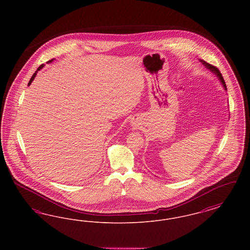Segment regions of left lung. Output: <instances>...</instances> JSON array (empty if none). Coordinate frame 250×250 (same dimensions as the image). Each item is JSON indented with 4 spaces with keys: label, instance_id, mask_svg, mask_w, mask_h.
I'll list each match as a JSON object with an SVG mask.
<instances>
[{
    "label": "left lung",
    "instance_id": "8db88e82",
    "mask_svg": "<svg viewBox=\"0 0 250 250\" xmlns=\"http://www.w3.org/2000/svg\"><path fill=\"white\" fill-rule=\"evenodd\" d=\"M201 62H202V63L208 68V69H210L211 71L214 72V74L218 77V79H219V81L221 82V83L223 84V86H224V88H225V90H227V86L226 83H225V81H224V79H223V77H222V75H221V73H220V71L215 67V66H214V65H212V64H209L208 62H206L205 61H202V60H201Z\"/></svg>",
    "mask_w": 250,
    "mask_h": 250
}]
</instances>
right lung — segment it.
<instances>
[{
	"label": "right lung",
	"mask_w": 250,
	"mask_h": 250,
	"mask_svg": "<svg viewBox=\"0 0 250 250\" xmlns=\"http://www.w3.org/2000/svg\"><path fill=\"white\" fill-rule=\"evenodd\" d=\"M52 61H53V59L50 60V61H48V62H52ZM43 66H44V64H41V65H40V66L37 68V70H36V71L34 73V75L32 76V78H31V80H30V82H29V83H28V86H29L30 84L32 83V82L35 80V78H36V73H37V71H39V70H40V69H41Z\"/></svg>",
	"instance_id": "obj_1"
}]
</instances>
